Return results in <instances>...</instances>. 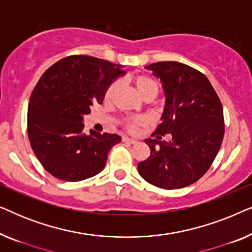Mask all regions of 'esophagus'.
<instances>
[{
	"label": "esophagus",
	"instance_id": "esophagus-1",
	"mask_svg": "<svg viewBox=\"0 0 252 252\" xmlns=\"http://www.w3.org/2000/svg\"><path fill=\"white\" fill-rule=\"evenodd\" d=\"M123 142L135 144V143H137V140H135V139H130V137H127V136H123Z\"/></svg>",
	"mask_w": 252,
	"mask_h": 252
}]
</instances>
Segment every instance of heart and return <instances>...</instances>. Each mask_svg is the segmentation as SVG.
<instances>
[{"label":"heart","instance_id":"b5f03b06","mask_svg":"<svg viewBox=\"0 0 252 252\" xmlns=\"http://www.w3.org/2000/svg\"><path fill=\"white\" fill-rule=\"evenodd\" d=\"M130 84L136 89L139 94L143 99H154L159 93V85L155 79L148 77V75H136V77L130 78ZM117 89V84L112 82L108 86V88L104 92V101L110 102L115 95ZM144 124V119L141 117L137 118L128 119L125 123L126 128L128 130H135L139 126H142Z\"/></svg>","mask_w":252,"mask_h":252}]
</instances>
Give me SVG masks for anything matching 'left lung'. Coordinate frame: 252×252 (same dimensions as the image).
Returning <instances> with one entry per match:
<instances>
[{
    "label": "left lung",
    "mask_w": 252,
    "mask_h": 252,
    "mask_svg": "<svg viewBox=\"0 0 252 252\" xmlns=\"http://www.w3.org/2000/svg\"><path fill=\"white\" fill-rule=\"evenodd\" d=\"M146 68L165 92L161 123L146 139L150 156L137 164L141 177L163 189H180L205 174L221 147L225 124L221 102L209 79L179 62H157ZM170 133L168 143L161 140Z\"/></svg>",
    "instance_id": "obj_1"
}]
</instances>
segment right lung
<instances>
[{
	"label": "right lung",
	"instance_id": "add662e5",
	"mask_svg": "<svg viewBox=\"0 0 252 252\" xmlns=\"http://www.w3.org/2000/svg\"><path fill=\"white\" fill-rule=\"evenodd\" d=\"M123 74L122 65L73 55L55 63L37 81L27 110V133L37 159L55 178L81 181L104 168L108 153L122 137L94 130L87 135L82 122Z\"/></svg>",
	"mask_w": 252,
	"mask_h": 252
}]
</instances>
